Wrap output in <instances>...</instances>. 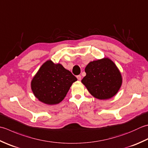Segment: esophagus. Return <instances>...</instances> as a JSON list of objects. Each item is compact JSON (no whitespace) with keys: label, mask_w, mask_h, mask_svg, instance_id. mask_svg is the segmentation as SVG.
<instances>
[{"label":"esophagus","mask_w":148,"mask_h":148,"mask_svg":"<svg viewBox=\"0 0 148 148\" xmlns=\"http://www.w3.org/2000/svg\"><path fill=\"white\" fill-rule=\"evenodd\" d=\"M76 77L79 81H81V79H82V76H81V75H78V76H77Z\"/></svg>","instance_id":"esophagus-1"}]
</instances>
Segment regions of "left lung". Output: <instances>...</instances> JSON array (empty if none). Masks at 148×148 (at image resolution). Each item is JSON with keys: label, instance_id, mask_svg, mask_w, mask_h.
<instances>
[{"label": "left lung", "instance_id": "1", "mask_svg": "<svg viewBox=\"0 0 148 148\" xmlns=\"http://www.w3.org/2000/svg\"><path fill=\"white\" fill-rule=\"evenodd\" d=\"M86 76L82 83L92 95L108 99L117 93L122 85V76L117 66L108 58L90 62L85 67Z\"/></svg>", "mask_w": 148, "mask_h": 148}]
</instances>
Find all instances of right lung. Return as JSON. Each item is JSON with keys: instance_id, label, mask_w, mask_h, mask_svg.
Masks as SVG:
<instances>
[{"instance_id": "1", "label": "right lung", "mask_w": 148, "mask_h": 148, "mask_svg": "<svg viewBox=\"0 0 148 148\" xmlns=\"http://www.w3.org/2000/svg\"><path fill=\"white\" fill-rule=\"evenodd\" d=\"M77 78L63 66L51 60L45 62L31 81V89L37 99L47 105L60 103Z\"/></svg>"}]
</instances>
